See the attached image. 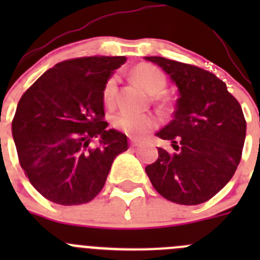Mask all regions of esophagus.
I'll return each instance as SVG.
<instances>
[{"mask_svg":"<svg viewBox=\"0 0 260 260\" xmlns=\"http://www.w3.org/2000/svg\"><path fill=\"white\" fill-rule=\"evenodd\" d=\"M130 144H132L133 147H137L141 144V141H139V139H135V138H130Z\"/></svg>","mask_w":260,"mask_h":260,"instance_id":"obj_1","label":"esophagus"}]
</instances>
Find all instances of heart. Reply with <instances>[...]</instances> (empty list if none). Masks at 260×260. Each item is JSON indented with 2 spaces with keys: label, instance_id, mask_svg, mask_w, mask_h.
Returning a JSON list of instances; mask_svg holds the SVG:
<instances>
[{
  "label": "heart",
  "instance_id": "1",
  "mask_svg": "<svg viewBox=\"0 0 260 260\" xmlns=\"http://www.w3.org/2000/svg\"><path fill=\"white\" fill-rule=\"evenodd\" d=\"M133 77L150 93H160L167 86V77L157 66L139 63L133 70ZM117 93V80L112 77L103 88V100L107 105H113ZM116 128L133 137H143L157 126V118L151 113H137L133 110H119L112 118Z\"/></svg>",
  "mask_w": 260,
  "mask_h": 260
}]
</instances>
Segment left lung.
Here are the masks:
<instances>
[{"mask_svg": "<svg viewBox=\"0 0 260 260\" xmlns=\"http://www.w3.org/2000/svg\"><path fill=\"white\" fill-rule=\"evenodd\" d=\"M178 87L173 119L156 133L177 152L158 147L146 173L158 194L173 203L210 201L231 181L242 156L246 119L237 99L215 74L164 57H146Z\"/></svg>", "mask_w": 260, "mask_h": 260, "instance_id": "obj_1", "label": "left lung"}]
</instances>
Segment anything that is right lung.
I'll return each instance as SVG.
<instances>
[{
    "label": "right lung",
    "instance_id": "1",
    "mask_svg": "<svg viewBox=\"0 0 260 260\" xmlns=\"http://www.w3.org/2000/svg\"><path fill=\"white\" fill-rule=\"evenodd\" d=\"M126 57L66 59L47 70L18 103L11 130L31 185L61 206L92 201L127 137L104 121L103 88ZM95 140L92 147L90 142Z\"/></svg>",
    "mask_w": 260,
    "mask_h": 260
}]
</instances>
